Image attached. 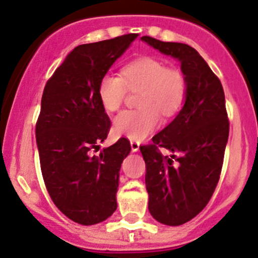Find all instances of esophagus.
<instances>
[{
    "mask_svg": "<svg viewBox=\"0 0 258 258\" xmlns=\"http://www.w3.org/2000/svg\"><path fill=\"white\" fill-rule=\"evenodd\" d=\"M131 150L134 151V153H136V151H139V149H140V143H137V141H134L131 140Z\"/></svg>",
    "mask_w": 258,
    "mask_h": 258,
    "instance_id": "34e87169",
    "label": "esophagus"
}]
</instances>
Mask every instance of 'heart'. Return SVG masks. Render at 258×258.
Returning a JSON list of instances; mask_svg holds the SVG:
<instances>
[{
  "label": "heart",
  "instance_id": "heart-1",
  "mask_svg": "<svg viewBox=\"0 0 258 258\" xmlns=\"http://www.w3.org/2000/svg\"><path fill=\"white\" fill-rule=\"evenodd\" d=\"M122 78L104 75L98 85L100 104L108 112L121 108L127 89L141 91L139 105L141 109L124 110L113 121L118 136L134 141L144 140L160 123V114L172 117L182 107L186 98V80L179 70L165 67L153 57H144L126 64Z\"/></svg>",
  "mask_w": 258,
  "mask_h": 258
}]
</instances>
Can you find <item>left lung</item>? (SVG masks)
Instances as JSON below:
<instances>
[{"label":"left lung","mask_w":258,"mask_h":258,"mask_svg":"<svg viewBox=\"0 0 258 258\" xmlns=\"http://www.w3.org/2000/svg\"><path fill=\"white\" fill-rule=\"evenodd\" d=\"M141 40L178 59L186 80L177 117L153 137V145L140 148L149 211L159 223L177 227L204 210L219 182L229 136L225 96L220 80L195 48L151 37Z\"/></svg>","instance_id":"8db88e82"}]
</instances>
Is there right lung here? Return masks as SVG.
<instances>
[{"instance_id":"right-lung-1","label":"right lung","mask_w":258,"mask_h":258,"mask_svg":"<svg viewBox=\"0 0 258 258\" xmlns=\"http://www.w3.org/2000/svg\"><path fill=\"white\" fill-rule=\"evenodd\" d=\"M137 34L81 44L67 54L47 81L35 127L43 179L62 214L81 225H94L117 209L115 195L127 139L93 149L107 139L109 117L100 104L98 85Z\"/></svg>"}]
</instances>
